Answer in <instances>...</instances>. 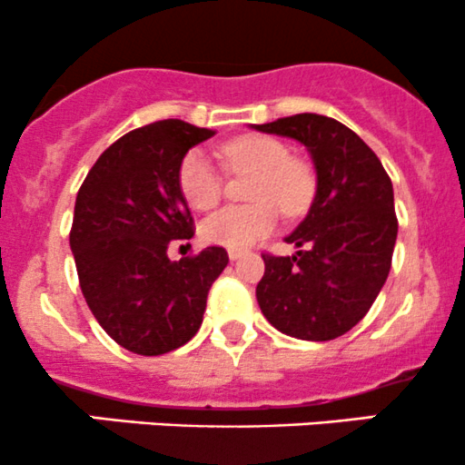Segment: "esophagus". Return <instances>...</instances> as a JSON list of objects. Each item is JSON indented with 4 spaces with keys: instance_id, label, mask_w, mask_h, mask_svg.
Here are the masks:
<instances>
[{
    "instance_id": "34e87169",
    "label": "esophagus",
    "mask_w": 465,
    "mask_h": 465,
    "mask_svg": "<svg viewBox=\"0 0 465 465\" xmlns=\"http://www.w3.org/2000/svg\"><path fill=\"white\" fill-rule=\"evenodd\" d=\"M242 256H244V252H241V249H229V260H238Z\"/></svg>"
}]
</instances>
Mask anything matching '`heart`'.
<instances>
[{
    "mask_svg": "<svg viewBox=\"0 0 465 465\" xmlns=\"http://www.w3.org/2000/svg\"><path fill=\"white\" fill-rule=\"evenodd\" d=\"M224 165L232 172L253 174L244 207H224L201 224L203 241L229 249L252 247L269 236L278 223V207L284 216H300L315 192V174L307 161L291 156L287 143L264 134H242L221 147ZM178 190L185 203L207 212L221 203L223 176L201 150L187 152L178 167Z\"/></svg>",
    "mask_w": 465,
    "mask_h": 465,
    "instance_id": "b5f03b06",
    "label": "heart"
}]
</instances>
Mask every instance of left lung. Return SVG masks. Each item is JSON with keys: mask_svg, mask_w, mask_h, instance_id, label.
Returning <instances> with one entry per match:
<instances>
[{"mask_svg": "<svg viewBox=\"0 0 465 465\" xmlns=\"http://www.w3.org/2000/svg\"><path fill=\"white\" fill-rule=\"evenodd\" d=\"M253 127L302 143L318 176L307 218L284 238L302 249L262 253L258 304L291 338L335 340L369 313L389 278L397 241L392 183L375 152L329 116L304 112Z\"/></svg>", "mask_w": 465, "mask_h": 465, "instance_id": "obj_1", "label": "left lung"}]
</instances>
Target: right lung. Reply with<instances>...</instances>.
I'll use <instances>...</instances> for the list:
<instances>
[{
    "mask_svg": "<svg viewBox=\"0 0 465 465\" xmlns=\"http://www.w3.org/2000/svg\"><path fill=\"white\" fill-rule=\"evenodd\" d=\"M209 136L178 119L136 127L96 158L76 193L70 249L81 293L101 329L136 355L187 344L229 262L223 247L167 258L172 242L193 236L178 167Z\"/></svg>",
    "mask_w": 465,
    "mask_h": 465,
    "instance_id": "right-lung-1",
    "label": "right lung"
}]
</instances>
